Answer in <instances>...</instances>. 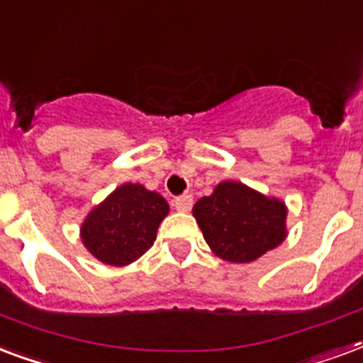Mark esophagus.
Wrapping results in <instances>:
<instances>
[{
	"mask_svg": "<svg viewBox=\"0 0 363 363\" xmlns=\"http://www.w3.org/2000/svg\"><path fill=\"white\" fill-rule=\"evenodd\" d=\"M174 204H176V208H178L179 212H189L193 206V195L185 193V195H182V197L176 199V203Z\"/></svg>",
	"mask_w": 363,
	"mask_h": 363,
	"instance_id": "34e87169",
	"label": "esophagus"
}]
</instances>
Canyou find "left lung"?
Instances as JSON below:
<instances>
[{
	"label": "left lung",
	"instance_id": "8db88e82",
	"mask_svg": "<svg viewBox=\"0 0 363 363\" xmlns=\"http://www.w3.org/2000/svg\"><path fill=\"white\" fill-rule=\"evenodd\" d=\"M193 216L218 258L233 264L258 260L287 237V204L249 185L225 179L199 199Z\"/></svg>",
	"mask_w": 363,
	"mask_h": 363
}]
</instances>
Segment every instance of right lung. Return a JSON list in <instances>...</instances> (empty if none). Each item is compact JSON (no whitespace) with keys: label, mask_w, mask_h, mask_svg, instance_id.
<instances>
[{"label":"right lung","mask_w":363,"mask_h":363,"mask_svg":"<svg viewBox=\"0 0 363 363\" xmlns=\"http://www.w3.org/2000/svg\"><path fill=\"white\" fill-rule=\"evenodd\" d=\"M168 212L160 193L141 184H122L84 218L82 243L99 262L128 266L151 249Z\"/></svg>","instance_id":"right-lung-1"}]
</instances>
